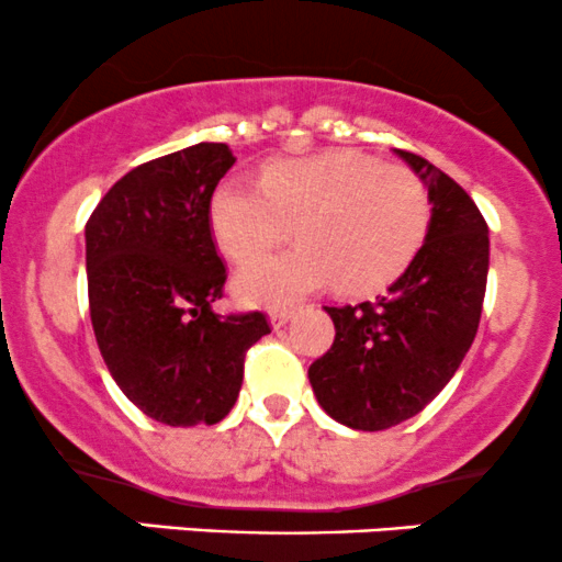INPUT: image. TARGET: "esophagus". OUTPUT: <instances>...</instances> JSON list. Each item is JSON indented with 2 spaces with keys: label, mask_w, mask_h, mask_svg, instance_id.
Masks as SVG:
<instances>
[{
  "label": "esophagus",
  "mask_w": 562,
  "mask_h": 562,
  "mask_svg": "<svg viewBox=\"0 0 562 562\" xmlns=\"http://www.w3.org/2000/svg\"><path fill=\"white\" fill-rule=\"evenodd\" d=\"M291 317H293V310H271L269 312L271 328H282V325H285Z\"/></svg>",
  "instance_id": "esophagus-1"
}]
</instances>
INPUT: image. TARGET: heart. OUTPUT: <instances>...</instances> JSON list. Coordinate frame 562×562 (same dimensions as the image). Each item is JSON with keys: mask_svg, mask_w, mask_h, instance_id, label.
I'll return each mask as SVG.
<instances>
[{"mask_svg": "<svg viewBox=\"0 0 562 562\" xmlns=\"http://www.w3.org/2000/svg\"><path fill=\"white\" fill-rule=\"evenodd\" d=\"M429 221L418 176L360 151L288 159L261 183L226 178L211 196L213 237L234 263L263 256L293 232L304 239L239 271L234 293L258 306L293 304L333 282L347 295L384 291L416 261Z\"/></svg>", "mask_w": 562, "mask_h": 562, "instance_id": "obj_1", "label": "heart"}]
</instances>
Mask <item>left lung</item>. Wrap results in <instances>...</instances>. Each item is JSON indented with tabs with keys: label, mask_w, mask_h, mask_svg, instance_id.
I'll list each match as a JSON object with an SVG mask.
<instances>
[{
	"label": "left lung",
	"mask_w": 562,
	"mask_h": 562,
	"mask_svg": "<svg viewBox=\"0 0 562 562\" xmlns=\"http://www.w3.org/2000/svg\"><path fill=\"white\" fill-rule=\"evenodd\" d=\"M394 154L429 191L424 248L375 301L325 306L336 338L310 366L323 411L362 431L390 429L442 392L472 347L488 282V224L472 196L418 154Z\"/></svg>",
	"instance_id": "obj_1"
}]
</instances>
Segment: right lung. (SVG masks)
Instances as JSON below:
<instances>
[{"label":"right lung","mask_w":562,"mask_h":562,"mask_svg":"<svg viewBox=\"0 0 562 562\" xmlns=\"http://www.w3.org/2000/svg\"><path fill=\"white\" fill-rule=\"evenodd\" d=\"M232 165L226 144L138 165L85 226L98 349L125 397L168 427L218 424L237 403L245 351L271 333L263 312H213L226 267L211 196Z\"/></svg>","instance_id":"1"}]
</instances>
